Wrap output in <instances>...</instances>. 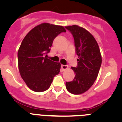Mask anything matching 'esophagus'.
<instances>
[{"instance_id": "1", "label": "esophagus", "mask_w": 122, "mask_h": 122, "mask_svg": "<svg viewBox=\"0 0 122 122\" xmlns=\"http://www.w3.org/2000/svg\"><path fill=\"white\" fill-rule=\"evenodd\" d=\"M61 68H62V70L63 71L65 70H66V69L68 68V66H67V65H62V66H61Z\"/></svg>"}]
</instances>
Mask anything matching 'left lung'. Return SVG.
Instances as JSON below:
<instances>
[{
  "instance_id": "left-lung-1",
  "label": "left lung",
  "mask_w": 122,
  "mask_h": 122,
  "mask_svg": "<svg viewBox=\"0 0 122 122\" xmlns=\"http://www.w3.org/2000/svg\"><path fill=\"white\" fill-rule=\"evenodd\" d=\"M65 28L73 35L78 56L77 66L71 67L75 77L65 85L69 92L79 95L89 90L97 78L102 62L101 55L97 42L89 31L76 25Z\"/></svg>"
}]
</instances>
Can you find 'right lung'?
<instances>
[{
	"instance_id": "add662e5",
	"label": "right lung",
	"mask_w": 122,
	"mask_h": 122,
	"mask_svg": "<svg viewBox=\"0 0 122 122\" xmlns=\"http://www.w3.org/2000/svg\"><path fill=\"white\" fill-rule=\"evenodd\" d=\"M62 32H66L63 26L42 23L32 29L21 43L18 52L19 73L33 91L48 90L54 77L60 72V63L47 59L46 54L55 38Z\"/></svg>"
}]
</instances>
